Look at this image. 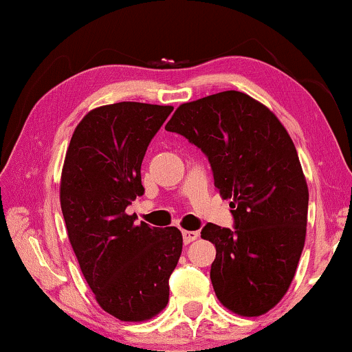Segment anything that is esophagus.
Segmentation results:
<instances>
[{"mask_svg": "<svg viewBox=\"0 0 352 352\" xmlns=\"http://www.w3.org/2000/svg\"><path fill=\"white\" fill-rule=\"evenodd\" d=\"M197 237H199V232H197V230H182V240H184V243L194 242Z\"/></svg>", "mask_w": 352, "mask_h": 352, "instance_id": "1", "label": "esophagus"}]
</instances>
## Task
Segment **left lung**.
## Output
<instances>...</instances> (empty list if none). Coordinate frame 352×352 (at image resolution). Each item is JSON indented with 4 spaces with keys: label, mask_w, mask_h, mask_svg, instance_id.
Instances as JSON below:
<instances>
[{
    "label": "left lung",
    "mask_w": 352,
    "mask_h": 352,
    "mask_svg": "<svg viewBox=\"0 0 352 352\" xmlns=\"http://www.w3.org/2000/svg\"><path fill=\"white\" fill-rule=\"evenodd\" d=\"M165 129L205 153L230 200L234 229H201L216 247V296L240 316L264 314L287 293L305 247L309 192L295 144L271 110L239 91L179 105Z\"/></svg>",
    "instance_id": "8db88e82"
}]
</instances>
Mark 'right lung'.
Returning <instances> with one entry per match:
<instances>
[{
	"instance_id": "obj_1",
	"label": "right lung",
	"mask_w": 352,
	"mask_h": 352,
	"mask_svg": "<svg viewBox=\"0 0 352 352\" xmlns=\"http://www.w3.org/2000/svg\"><path fill=\"white\" fill-rule=\"evenodd\" d=\"M170 105L118 102L94 109L72 136L60 208L81 272L109 314L147 320L166 306L182 252L177 228L136 226L126 208L144 194L141 165Z\"/></svg>"
}]
</instances>
